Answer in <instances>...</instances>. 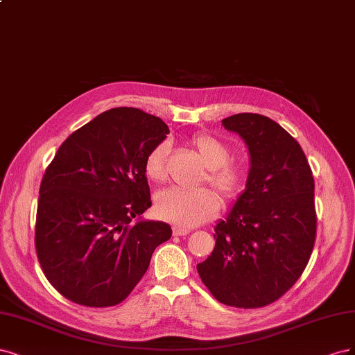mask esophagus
<instances>
[{
    "label": "esophagus",
    "instance_id": "1",
    "mask_svg": "<svg viewBox=\"0 0 355 355\" xmlns=\"http://www.w3.org/2000/svg\"><path fill=\"white\" fill-rule=\"evenodd\" d=\"M173 233H174V236H187L190 233V230H187V228H181V227H174Z\"/></svg>",
    "mask_w": 355,
    "mask_h": 355
}]
</instances>
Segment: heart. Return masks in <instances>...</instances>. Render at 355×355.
<instances>
[{"label": "heart", "mask_w": 355, "mask_h": 355, "mask_svg": "<svg viewBox=\"0 0 355 355\" xmlns=\"http://www.w3.org/2000/svg\"><path fill=\"white\" fill-rule=\"evenodd\" d=\"M189 144L200 157L205 173L199 184H208L218 191L225 202H234L245 193L250 180V164L243 157H230L232 147L208 132L194 134ZM169 144H155L144 157V175L148 181L161 184L168 177ZM218 194L208 187L196 190L168 189L155 200V211L161 220L177 227L190 228L212 220L220 209Z\"/></svg>", "instance_id": "obj_1"}]
</instances>
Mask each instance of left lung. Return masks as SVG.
Instances as JSON below:
<instances>
[{
    "instance_id": "left-lung-1",
    "label": "left lung",
    "mask_w": 355,
    "mask_h": 355,
    "mask_svg": "<svg viewBox=\"0 0 355 355\" xmlns=\"http://www.w3.org/2000/svg\"><path fill=\"white\" fill-rule=\"evenodd\" d=\"M250 153V180L215 227L212 254L198 272L216 301L236 308L276 302L301 277L315 243L314 178L300 143L272 119H223Z\"/></svg>"
}]
</instances>
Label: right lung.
<instances>
[{
    "mask_svg": "<svg viewBox=\"0 0 355 355\" xmlns=\"http://www.w3.org/2000/svg\"><path fill=\"white\" fill-rule=\"evenodd\" d=\"M168 132L140 109H110L67 137L45 169L35 249L64 298L94 308L121 304L173 234L165 223L131 224L152 207L144 157Z\"/></svg>",
    "mask_w": 355,
    "mask_h": 355,
    "instance_id": "1",
    "label": "right lung"
}]
</instances>
